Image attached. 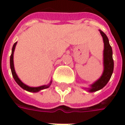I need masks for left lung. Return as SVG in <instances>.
Returning a JSON list of instances; mask_svg holds the SVG:
<instances>
[{
	"label": "left lung",
	"mask_w": 125,
	"mask_h": 125,
	"mask_svg": "<svg viewBox=\"0 0 125 125\" xmlns=\"http://www.w3.org/2000/svg\"><path fill=\"white\" fill-rule=\"evenodd\" d=\"M100 33L103 39L104 42V50H103V72L102 75L94 83L90 85L88 88H85L88 92H94L100 90L107 84L112 76L114 70V61L113 58V49L109 43L107 36L101 30Z\"/></svg>",
	"instance_id": "left-lung-1"
}]
</instances>
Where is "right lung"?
I'll list each match as a JSON object with an SVG mask.
<instances>
[{
    "label": "right lung",
    "mask_w": 125,
    "mask_h": 125,
    "mask_svg": "<svg viewBox=\"0 0 125 125\" xmlns=\"http://www.w3.org/2000/svg\"><path fill=\"white\" fill-rule=\"evenodd\" d=\"M17 41L14 43L13 46H12V53H11V55H10V70H11V72H12V75L13 76V78L15 79V82L18 84V85L22 88L23 90H25L26 91H28V92H38L39 91H41L42 90L46 89V88H48L51 84L52 83V80L50 81L49 84H46V85H43V86H40L37 87H31L29 86L28 85H27L25 83H23V82L21 81L20 80V78L18 77L17 74L16 73L15 70V66H14V61H13V55H14V52H15V47L17 45Z\"/></svg>",
    "instance_id": "1"
}]
</instances>
